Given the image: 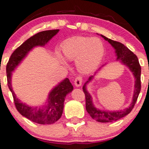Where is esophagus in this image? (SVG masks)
<instances>
[{"mask_svg": "<svg viewBox=\"0 0 149 149\" xmlns=\"http://www.w3.org/2000/svg\"><path fill=\"white\" fill-rule=\"evenodd\" d=\"M82 81H83V79H82V78L81 77V76H78V77H76V79H75V81H74L75 86L77 87H79L80 86H81L82 82H83Z\"/></svg>", "mask_w": 149, "mask_h": 149, "instance_id": "1", "label": "esophagus"}]
</instances>
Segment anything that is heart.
Here are the masks:
<instances>
[{
  "label": "heart",
  "instance_id": "heart-1",
  "mask_svg": "<svg viewBox=\"0 0 149 149\" xmlns=\"http://www.w3.org/2000/svg\"><path fill=\"white\" fill-rule=\"evenodd\" d=\"M66 59L76 61L77 68L82 73L94 71L101 63L104 55L103 42L97 37H75L68 39L61 45ZM62 61L65 59L58 54Z\"/></svg>",
  "mask_w": 149,
  "mask_h": 149
}]
</instances>
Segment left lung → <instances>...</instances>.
Listing matches in <instances>:
<instances>
[{"label": "left lung", "instance_id": "8db88e82", "mask_svg": "<svg viewBox=\"0 0 149 149\" xmlns=\"http://www.w3.org/2000/svg\"><path fill=\"white\" fill-rule=\"evenodd\" d=\"M106 41L111 45L115 49V53H116L117 60L120 61L123 65H126L130 71L133 73L135 79V88L134 93H133V97L132 102L128 107L123 109V110L118 111H107L102 110V109L96 108L94 104L92 102V98L88 91L86 90V84L89 83L93 79L94 76H91L88 78V81L84 84L83 86V91L85 94L86 97V109L89 114L90 116L95 120L96 121L100 122V123H109V122L116 121L118 120L121 119L123 117L128 115L132 109L134 107V105L136 104L137 99L139 97V93L141 91V68L140 65L139 59L137 56L133 53L132 51H130L128 48L119 42L114 41L110 40L104 36L101 35Z\"/></svg>", "mask_w": 149, "mask_h": 149}]
</instances>
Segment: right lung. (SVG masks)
Masks as SVG:
<instances>
[{"label": "right lung", "mask_w": 149, "mask_h": 149, "mask_svg": "<svg viewBox=\"0 0 149 149\" xmlns=\"http://www.w3.org/2000/svg\"><path fill=\"white\" fill-rule=\"evenodd\" d=\"M59 29L47 30L40 31L29 38L22 45L16 48L10 55L6 65L8 86L11 91L15 106L18 112L27 119L38 124H53L61 118L63 111L64 101L68 94L71 92L73 87L68 78L52 88L48 95L46 105L42 107H33L23 103L16 97L12 89V71L19 65L22 60L27 55L30 50L37 46L44 47L57 33Z\"/></svg>", "instance_id": "1"}]
</instances>
